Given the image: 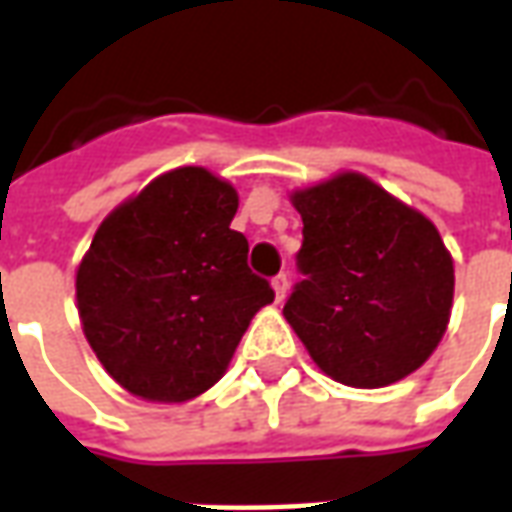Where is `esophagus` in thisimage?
Listing matches in <instances>:
<instances>
[{"label": "esophagus", "instance_id": "34e87169", "mask_svg": "<svg viewBox=\"0 0 512 512\" xmlns=\"http://www.w3.org/2000/svg\"><path fill=\"white\" fill-rule=\"evenodd\" d=\"M271 285H274V296H277V301H282L288 296V274H277V277L271 279Z\"/></svg>", "mask_w": 512, "mask_h": 512}]
</instances>
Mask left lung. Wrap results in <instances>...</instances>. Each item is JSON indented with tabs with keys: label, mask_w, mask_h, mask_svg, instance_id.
Listing matches in <instances>:
<instances>
[{
	"label": "left lung",
	"mask_w": 512,
	"mask_h": 512,
	"mask_svg": "<svg viewBox=\"0 0 512 512\" xmlns=\"http://www.w3.org/2000/svg\"><path fill=\"white\" fill-rule=\"evenodd\" d=\"M304 274L285 318L326 376L376 389L425 365L450 321L455 271L439 230L359 172L293 191Z\"/></svg>",
	"instance_id": "8db88e82"
}]
</instances>
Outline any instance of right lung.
I'll return each instance as SVG.
<instances>
[{"mask_svg": "<svg viewBox=\"0 0 512 512\" xmlns=\"http://www.w3.org/2000/svg\"><path fill=\"white\" fill-rule=\"evenodd\" d=\"M238 194L202 167L156 178L106 216L76 271L87 343L131 395L183 403L211 389L274 301L230 230Z\"/></svg>", "mask_w": 512, "mask_h": 512, "instance_id": "1", "label": "right lung"}]
</instances>
